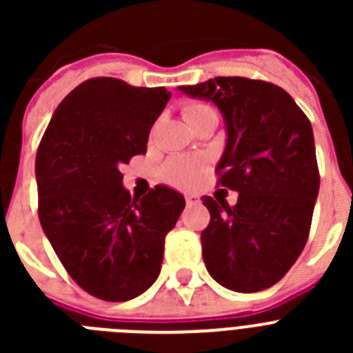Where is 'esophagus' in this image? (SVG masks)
Returning a JSON list of instances; mask_svg holds the SVG:
<instances>
[{"label":"esophagus","instance_id":"esophagus-1","mask_svg":"<svg viewBox=\"0 0 353 353\" xmlns=\"http://www.w3.org/2000/svg\"><path fill=\"white\" fill-rule=\"evenodd\" d=\"M199 201V198L196 194H185V203L187 205H196Z\"/></svg>","mask_w":353,"mask_h":353}]
</instances>
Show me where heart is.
Returning a JSON list of instances; mask_svg holds the SVG:
<instances>
[{
	"mask_svg": "<svg viewBox=\"0 0 353 353\" xmlns=\"http://www.w3.org/2000/svg\"><path fill=\"white\" fill-rule=\"evenodd\" d=\"M182 114L191 125L208 114H215L214 108L203 102H187L182 108ZM207 170V159L203 155H180L173 157L164 168V176L176 187H191L199 180Z\"/></svg>",
	"mask_w": 353,
	"mask_h": 353,
	"instance_id": "heart-1",
	"label": "heart"
}]
</instances>
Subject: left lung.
<instances>
[{
  "label": "left lung",
  "instance_id": "1",
  "mask_svg": "<svg viewBox=\"0 0 353 353\" xmlns=\"http://www.w3.org/2000/svg\"><path fill=\"white\" fill-rule=\"evenodd\" d=\"M180 90L224 114L228 141L215 174L217 185L239 192L235 207L203 196L208 272L233 292L270 288L310 236L320 189L311 121L285 90L261 79L214 77Z\"/></svg>",
  "mask_w": 353,
  "mask_h": 353
}]
</instances>
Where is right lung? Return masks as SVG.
Returning a JSON list of instances; mask_svg holds the SVG:
<instances>
[{"mask_svg": "<svg viewBox=\"0 0 353 353\" xmlns=\"http://www.w3.org/2000/svg\"><path fill=\"white\" fill-rule=\"evenodd\" d=\"M171 93L92 77L52 114L37 150L39 219L68 276L90 295L123 302L154 285L164 239L185 207L155 185L130 198L120 168L146 154L148 134Z\"/></svg>", "mask_w": 353, "mask_h": 353, "instance_id": "obj_1", "label": "right lung"}]
</instances>
